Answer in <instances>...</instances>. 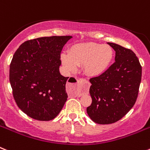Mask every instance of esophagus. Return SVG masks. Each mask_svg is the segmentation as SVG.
Segmentation results:
<instances>
[{"instance_id":"obj_1","label":"esophagus","mask_w":150,"mask_h":150,"mask_svg":"<svg viewBox=\"0 0 150 150\" xmlns=\"http://www.w3.org/2000/svg\"><path fill=\"white\" fill-rule=\"evenodd\" d=\"M77 84L79 86H82L83 87V91H74L73 92V95H76V96L80 97L83 95V93H88V89H89L90 87V83L87 80V79H77Z\"/></svg>"}]
</instances>
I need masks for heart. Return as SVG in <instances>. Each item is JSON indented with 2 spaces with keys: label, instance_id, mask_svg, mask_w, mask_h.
I'll list each match as a JSON object with an SVG mask.
<instances>
[{
  "label": "heart",
  "instance_id": "b5f03b06",
  "mask_svg": "<svg viewBox=\"0 0 150 150\" xmlns=\"http://www.w3.org/2000/svg\"><path fill=\"white\" fill-rule=\"evenodd\" d=\"M113 58V50L109 45L94 42L76 43L70 48L68 54L63 52L61 61L69 72H74L78 66H84L86 74L97 77L106 72Z\"/></svg>",
  "mask_w": 150,
  "mask_h": 150
}]
</instances>
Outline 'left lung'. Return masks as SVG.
Returning a JSON list of instances; mask_svg holds the SVG:
<instances>
[{
    "label": "left lung",
    "instance_id": "1",
    "mask_svg": "<svg viewBox=\"0 0 150 150\" xmlns=\"http://www.w3.org/2000/svg\"><path fill=\"white\" fill-rule=\"evenodd\" d=\"M116 52L115 62L105 73L89 79L91 104L88 116L95 123L111 124L121 120L137 100L142 67L132 50L107 43Z\"/></svg>",
    "mask_w": 150,
    "mask_h": 150
}]
</instances>
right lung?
<instances>
[{
  "mask_svg": "<svg viewBox=\"0 0 150 150\" xmlns=\"http://www.w3.org/2000/svg\"><path fill=\"white\" fill-rule=\"evenodd\" d=\"M71 36L44 37L25 41L13 55L10 82L18 107L40 121L56 117L67 98L68 77L61 75V52Z\"/></svg>",
  "mask_w": 150,
  "mask_h": 150,
  "instance_id": "obj_1",
  "label": "right lung"
}]
</instances>
